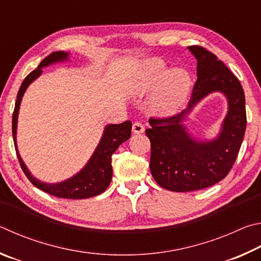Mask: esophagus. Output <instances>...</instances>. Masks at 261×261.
<instances>
[{
  "mask_svg": "<svg viewBox=\"0 0 261 261\" xmlns=\"http://www.w3.org/2000/svg\"><path fill=\"white\" fill-rule=\"evenodd\" d=\"M143 132H144V126L142 125V123L139 121L133 123V133L141 134V133H143Z\"/></svg>",
  "mask_w": 261,
  "mask_h": 261,
  "instance_id": "esophagus-1",
  "label": "esophagus"
}]
</instances>
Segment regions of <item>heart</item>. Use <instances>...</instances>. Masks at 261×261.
Segmentation results:
<instances>
[{"label":"heart","mask_w":261,"mask_h":261,"mask_svg":"<svg viewBox=\"0 0 261 261\" xmlns=\"http://www.w3.org/2000/svg\"><path fill=\"white\" fill-rule=\"evenodd\" d=\"M191 86L189 73L182 68L167 71L162 59L152 58L144 63L136 77L132 91L142 96L157 88L151 99V110L161 116H170L179 111L188 97Z\"/></svg>","instance_id":"1"}]
</instances>
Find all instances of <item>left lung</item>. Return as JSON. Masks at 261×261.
Masks as SVG:
<instances>
[{
  "label": "left lung",
  "instance_id": "8db88e82",
  "mask_svg": "<svg viewBox=\"0 0 261 261\" xmlns=\"http://www.w3.org/2000/svg\"><path fill=\"white\" fill-rule=\"evenodd\" d=\"M197 59V81L185 111L168 118H150L145 130L151 142L150 171L157 184L171 191H194L218 184L229 173L243 142L246 112L244 90L216 55L199 45L188 47ZM220 91L228 100L222 130L211 141L196 140L183 125L194 105Z\"/></svg>",
  "mask_w": 261,
  "mask_h": 261
}]
</instances>
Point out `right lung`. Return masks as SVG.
Listing matches in <instances>:
<instances>
[{
	"label": "right lung",
	"mask_w": 261,
	"mask_h": 261,
	"mask_svg": "<svg viewBox=\"0 0 261 261\" xmlns=\"http://www.w3.org/2000/svg\"><path fill=\"white\" fill-rule=\"evenodd\" d=\"M68 58V53L64 51H55L45 57L40 63L38 68L32 71L29 75L25 77L18 91L17 100L15 104V110L12 113V136L15 148L17 152L18 161L20 163L21 170L24 171L32 185L36 188L41 189L44 193L56 196L59 198H70V199H84L90 198L94 196L104 193L110 185L112 179V165L111 157L114 151L119 148V145L125 142L130 138L132 133V122L127 120L122 123L117 125H108L104 128V133L102 135L97 148L95 149L93 156L90 157L88 163L80 172H77L75 175H73L70 179L59 182V184H45L40 181L31 174L29 168L22 162L19 152L17 149V122H18V113H19L20 102L25 91L32 82L41 75L42 67L49 66L51 64L58 62H65Z\"/></svg>",
	"instance_id": "add662e5"
}]
</instances>
